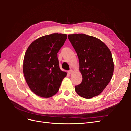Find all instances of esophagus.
<instances>
[{"instance_id":"34e87169","label":"esophagus","mask_w":131,"mask_h":131,"mask_svg":"<svg viewBox=\"0 0 131 131\" xmlns=\"http://www.w3.org/2000/svg\"><path fill=\"white\" fill-rule=\"evenodd\" d=\"M67 72H68V73L69 74H72V73L73 72V70H70V71H68Z\"/></svg>"}]
</instances>
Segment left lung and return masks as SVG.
I'll return each instance as SVG.
<instances>
[{
	"mask_svg": "<svg viewBox=\"0 0 131 131\" xmlns=\"http://www.w3.org/2000/svg\"><path fill=\"white\" fill-rule=\"evenodd\" d=\"M79 60L82 75L76 92L84 98L100 94L109 84L114 72V62L108 47L97 38L85 34L68 35Z\"/></svg>",
	"mask_w": 131,
	"mask_h": 131,
	"instance_id": "8db88e82",
	"label": "left lung"
}]
</instances>
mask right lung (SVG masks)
Here are the masks:
<instances>
[{"label":"right lung","instance_id":"obj_1","mask_svg":"<svg viewBox=\"0 0 131 131\" xmlns=\"http://www.w3.org/2000/svg\"><path fill=\"white\" fill-rule=\"evenodd\" d=\"M67 35L53 33L41 37L27 48L24 57L23 71L32 91L43 98L56 94L67 73L59 66L57 53Z\"/></svg>","mask_w":131,"mask_h":131}]
</instances>
